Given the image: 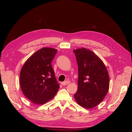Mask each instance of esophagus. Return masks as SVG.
Here are the masks:
<instances>
[{
	"mask_svg": "<svg viewBox=\"0 0 132 132\" xmlns=\"http://www.w3.org/2000/svg\"><path fill=\"white\" fill-rule=\"evenodd\" d=\"M69 83H70V81H68V80H67V81H64V82H61V84H62V85H66L69 84Z\"/></svg>",
	"mask_w": 132,
	"mask_h": 132,
	"instance_id": "34e87169",
	"label": "esophagus"
}]
</instances>
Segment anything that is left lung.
<instances>
[{"mask_svg":"<svg viewBox=\"0 0 132 132\" xmlns=\"http://www.w3.org/2000/svg\"><path fill=\"white\" fill-rule=\"evenodd\" d=\"M78 65V90L74 95L78 104L90 109L97 106L109 89L107 70L97 55L82 48L73 51Z\"/></svg>","mask_w":132,"mask_h":132,"instance_id":"8db88e82","label":"left lung"}]
</instances>
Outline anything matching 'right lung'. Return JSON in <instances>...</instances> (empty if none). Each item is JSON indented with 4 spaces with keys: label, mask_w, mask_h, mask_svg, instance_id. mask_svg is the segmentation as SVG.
<instances>
[{
    "label": "right lung",
    "mask_w": 132,
    "mask_h": 132,
    "mask_svg": "<svg viewBox=\"0 0 132 132\" xmlns=\"http://www.w3.org/2000/svg\"><path fill=\"white\" fill-rule=\"evenodd\" d=\"M57 50L45 47L28 58L20 73L23 94L31 102L42 105L52 99L59 88L51 62Z\"/></svg>",
    "instance_id": "add662e5"
}]
</instances>
